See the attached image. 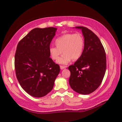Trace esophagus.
<instances>
[{"instance_id":"1","label":"esophagus","mask_w":122,"mask_h":122,"mask_svg":"<svg viewBox=\"0 0 122 122\" xmlns=\"http://www.w3.org/2000/svg\"><path fill=\"white\" fill-rule=\"evenodd\" d=\"M66 66H60V69L61 70H63L64 69H65L66 68Z\"/></svg>"}]
</instances>
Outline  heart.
<instances>
[{
    "mask_svg": "<svg viewBox=\"0 0 122 122\" xmlns=\"http://www.w3.org/2000/svg\"><path fill=\"white\" fill-rule=\"evenodd\" d=\"M54 43L56 46H51L49 48V53L53 60H57L62 53L57 62L66 65L73 60L80 58L84 48V39L80 33H67L56 39Z\"/></svg>",
    "mask_w": 122,
    "mask_h": 122,
    "instance_id": "b5f03b06",
    "label": "heart"
}]
</instances>
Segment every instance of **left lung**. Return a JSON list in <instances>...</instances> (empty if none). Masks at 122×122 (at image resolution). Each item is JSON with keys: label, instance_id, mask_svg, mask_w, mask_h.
I'll return each mask as SVG.
<instances>
[{"label": "left lung", "instance_id": "obj_1", "mask_svg": "<svg viewBox=\"0 0 122 122\" xmlns=\"http://www.w3.org/2000/svg\"><path fill=\"white\" fill-rule=\"evenodd\" d=\"M76 28L82 30L84 48L80 58L69 66L71 72L69 84L79 94H89L97 90L102 82L107 68L106 54L94 32L84 27Z\"/></svg>", "mask_w": 122, "mask_h": 122}]
</instances>
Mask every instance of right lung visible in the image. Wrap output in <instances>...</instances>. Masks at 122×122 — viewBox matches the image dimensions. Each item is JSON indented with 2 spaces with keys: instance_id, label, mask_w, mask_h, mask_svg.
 Segmentation results:
<instances>
[{
  "instance_id": "right-lung-1",
  "label": "right lung",
  "mask_w": 122,
  "mask_h": 122,
  "mask_svg": "<svg viewBox=\"0 0 122 122\" xmlns=\"http://www.w3.org/2000/svg\"><path fill=\"white\" fill-rule=\"evenodd\" d=\"M56 28H36L18 43L15 68L18 82L30 95L41 97L52 90L60 66L50 58L49 48Z\"/></svg>"
}]
</instances>
